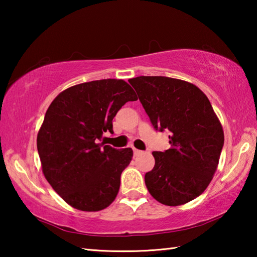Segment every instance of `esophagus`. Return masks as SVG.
I'll list each match as a JSON object with an SVG mask.
<instances>
[{
    "instance_id": "obj_1",
    "label": "esophagus",
    "mask_w": 257,
    "mask_h": 257,
    "mask_svg": "<svg viewBox=\"0 0 257 257\" xmlns=\"http://www.w3.org/2000/svg\"><path fill=\"white\" fill-rule=\"evenodd\" d=\"M141 154H143V151H139L137 149H134V155L135 156H138V155H141Z\"/></svg>"
}]
</instances>
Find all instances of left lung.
<instances>
[{"label": "left lung", "instance_id": "1", "mask_svg": "<svg viewBox=\"0 0 257 257\" xmlns=\"http://www.w3.org/2000/svg\"><path fill=\"white\" fill-rule=\"evenodd\" d=\"M155 130L171 133V147L153 152L155 165L145 184L156 201L178 206L207 188L224 143L223 129L210 101L197 86L162 76L129 79Z\"/></svg>", "mask_w": 257, "mask_h": 257}]
</instances>
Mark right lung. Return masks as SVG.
I'll list each match as a JSON object with an SVG mask.
<instances>
[{"label":"right lung","instance_id":"add662e5","mask_svg":"<svg viewBox=\"0 0 257 257\" xmlns=\"http://www.w3.org/2000/svg\"><path fill=\"white\" fill-rule=\"evenodd\" d=\"M135 90L122 79L72 86L56 96L37 135V150L46 180L69 205L80 211L104 210L114 201L132 149L99 143L113 134L112 120Z\"/></svg>","mask_w":257,"mask_h":257}]
</instances>
